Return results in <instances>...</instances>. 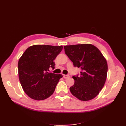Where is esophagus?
<instances>
[{
    "instance_id": "1",
    "label": "esophagus",
    "mask_w": 126,
    "mask_h": 126,
    "mask_svg": "<svg viewBox=\"0 0 126 126\" xmlns=\"http://www.w3.org/2000/svg\"><path fill=\"white\" fill-rule=\"evenodd\" d=\"M63 77L64 79H67L69 77V75H63Z\"/></svg>"
}]
</instances>
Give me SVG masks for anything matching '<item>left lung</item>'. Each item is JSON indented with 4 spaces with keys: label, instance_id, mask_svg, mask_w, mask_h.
Wrapping results in <instances>:
<instances>
[{
    "label": "left lung",
    "instance_id": "1",
    "mask_svg": "<svg viewBox=\"0 0 126 126\" xmlns=\"http://www.w3.org/2000/svg\"><path fill=\"white\" fill-rule=\"evenodd\" d=\"M64 49L74 67L81 69L80 76H72L75 83L70 87L71 93L81 101L93 99L105 83L108 71L106 59L91 44L64 46Z\"/></svg>",
    "mask_w": 126,
    "mask_h": 126
}]
</instances>
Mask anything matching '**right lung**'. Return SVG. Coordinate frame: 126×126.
I'll return each instance as SVG.
<instances>
[{
  "instance_id": "obj_1",
  "label": "right lung",
  "mask_w": 126,
  "mask_h": 126,
  "mask_svg": "<svg viewBox=\"0 0 126 126\" xmlns=\"http://www.w3.org/2000/svg\"><path fill=\"white\" fill-rule=\"evenodd\" d=\"M63 46L36 45L26 49L18 63L19 81L25 93L32 99L43 100L54 93L61 74L48 71L55 68L54 60Z\"/></svg>"
}]
</instances>
